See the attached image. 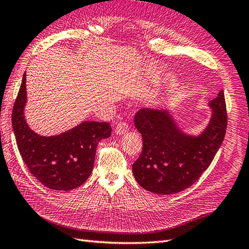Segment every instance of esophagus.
<instances>
[{"label":"esophagus","mask_w":249,"mask_h":249,"mask_svg":"<svg viewBox=\"0 0 249 249\" xmlns=\"http://www.w3.org/2000/svg\"><path fill=\"white\" fill-rule=\"evenodd\" d=\"M128 130H129L128 125H127L125 122H120V123H118L116 129H114V132H116V135H118V136H122Z\"/></svg>","instance_id":"1"}]
</instances>
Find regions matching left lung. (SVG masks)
Listing matches in <instances>:
<instances>
[{"mask_svg":"<svg viewBox=\"0 0 249 249\" xmlns=\"http://www.w3.org/2000/svg\"><path fill=\"white\" fill-rule=\"evenodd\" d=\"M212 118L200 135L185 133L167 109L143 108L135 117L143 150L132 164L139 185L157 195H173L199 180L213 160L227 126L224 91L209 101Z\"/></svg>","mask_w":249,"mask_h":249,"instance_id":"1","label":"left lung"}]
</instances>
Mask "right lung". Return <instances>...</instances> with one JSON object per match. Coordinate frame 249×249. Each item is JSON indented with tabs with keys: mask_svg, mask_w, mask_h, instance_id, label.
Here are the masks:
<instances>
[{
	"mask_svg": "<svg viewBox=\"0 0 249 249\" xmlns=\"http://www.w3.org/2000/svg\"><path fill=\"white\" fill-rule=\"evenodd\" d=\"M26 93L25 72L11 117L24 163L47 188L67 191L81 186L91 174L99 142L111 135L109 123L85 121L60 135L40 136L25 120Z\"/></svg>",
	"mask_w": 249,
	"mask_h": 249,
	"instance_id": "obj_1",
	"label": "right lung"
}]
</instances>
